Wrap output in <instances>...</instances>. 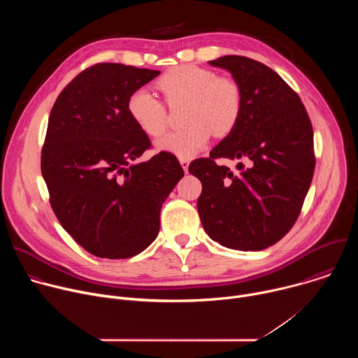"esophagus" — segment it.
I'll list each match as a JSON object with an SVG mask.
<instances>
[{"label":"esophagus","mask_w":358,"mask_h":358,"mask_svg":"<svg viewBox=\"0 0 358 358\" xmlns=\"http://www.w3.org/2000/svg\"><path fill=\"white\" fill-rule=\"evenodd\" d=\"M180 164H181V167L184 169V171L187 173V171H188V166H189V160H187V159H180Z\"/></svg>","instance_id":"esophagus-1"}]
</instances>
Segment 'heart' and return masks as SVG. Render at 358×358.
I'll return each mask as SVG.
<instances>
[{
    "mask_svg": "<svg viewBox=\"0 0 358 358\" xmlns=\"http://www.w3.org/2000/svg\"><path fill=\"white\" fill-rule=\"evenodd\" d=\"M157 87L167 105H185L182 130L171 131L156 141V148L180 159H191L207 147L213 133L227 136L235 127L242 109V90L236 80L194 65L166 72ZM127 112L141 131L151 137L167 129V109L145 89L134 90L127 99Z\"/></svg>",
    "mask_w": 358,
    "mask_h": 358,
    "instance_id": "1",
    "label": "heart"
}]
</instances>
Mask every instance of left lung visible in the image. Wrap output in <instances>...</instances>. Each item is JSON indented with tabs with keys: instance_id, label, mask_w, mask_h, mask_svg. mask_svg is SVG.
Listing matches in <instances>:
<instances>
[{
	"instance_id": "left-lung-1",
	"label": "left lung",
	"mask_w": 358,
	"mask_h": 358,
	"mask_svg": "<svg viewBox=\"0 0 358 358\" xmlns=\"http://www.w3.org/2000/svg\"><path fill=\"white\" fill-rule=\"evenodd\" d=\"M242 90L235 127L188 171L202 184L196 207L208 236L225 248L262 250L296 222L315 173L313 129L300 97L271 68L245 57L208 62ZM217 158L239 159L238 173Z\"/></svg>"
}]
</instances>
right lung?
<instances>
[{
	"label": "right lung",
	"mask_w": 358,
	"mask_h": 358,
	"mask_svg": "<svg viewBox=\"0 0 358 358\" xmlns=\"http://www.w3.org/2000/svg\"><path fill=\"white\" fill-rule=\"evenodd\" d=\"M160 75L122 64L79 73L50 110L41 170L64 229L99 258L126 259L160 231V210L184 171L170 152L147 162L148 136L127 112L129 96Z\"/></svg>",
	"instance_id": "obj_1"
}]
</instances>
